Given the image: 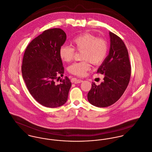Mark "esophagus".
<instances>
[{"instance_id":"34e87169","label":"esophagus","mask_w":152,"mask_h":152,"mask_svg":"<svg viewBox=\"0 0 152 152\" xmlns=\"http://www.w3.org/2000/svg\"><path fill=\"white\" fill-rule=\"evenodd\" d=\"M83 82V80L82 79H73L72 80V83H74L75 84H77V83H80Z\"/></svg>"}]
</instances>
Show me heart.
Masks as SVG:
<instances>
[{"mask_svg":"<svg viewBox=\"0 0 152 152\" xmlns=\"http://www.w3.org/2000/svg\"><path fill=\"white\" fill-rule=\"evenodd\" d=\"M73 47L62 46L59 50V56L62 61L70 62L74 57L75 49L83 51L82 59L84 61L75 62L69 67L70 73L79 76H84L90 68L89 62L95 65L101 64L105 59L108 50L107 43L102 38L84 33L77 36L70 41Z\"/></svg>","mask_w":152,"mask_h":152,"instance_id":"1","label":"heart"}]
</instances>
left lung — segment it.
I'll return each mask as SVG.
<instances>
[{"mask_svg": "<svg viewBox=\"0 0 152 152\" xmlns=\"http://www.w3.org/2000/svg\"><path fill=\"white\" fill-rule=\"evenodd\" d=\"M110 49L108 56L96 73L104 75V82L92 87L87 94L92 105L105 107L117 101L126 90L131 76L129 53L123 41L117 35L109 32Z\"/></svg>", "mask_w": 152, "mask_h": 152, "instance_id": "8db88e82", "label": "left lung"}]
</instances>
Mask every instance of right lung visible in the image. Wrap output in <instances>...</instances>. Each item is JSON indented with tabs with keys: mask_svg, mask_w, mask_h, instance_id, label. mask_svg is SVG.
Masks as SVG:
<instances>
[{
	"mask_svg": "<svg viewBox=\"0 0 152 152\" xmlns=\"http://www.w3.org/2000/svg\"><path fill=\"white\" fill-rule=\"evenodd\" d=\"M66 39L61 29H47L29 44L23 55L21 70L26 87L37 102L47 107L61 106L68 99L70 80L65 76L61 83H56L64 73L59 50Z\"/></svg>",
	"mask_w": 152,
	"mask_h": 152,
	"instance_id": "right-lung-1",
	"label": "right lung"
}]
</instances>
